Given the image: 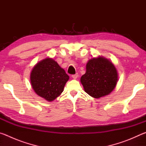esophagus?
Here are the masks:
<instances>
[{"instance_id": "esophagus-1", "label": "esophagus", "mask_w": 146, "mask_h": 146, "mask_svg": "<svg viewBox=\"0 0 146 146\" xmlns=\"http://www.w3.org/2000/svg\"><path fill=\"white\" fill-rule=\"evenodd\" d=\"M78 73H76V74H75V75H72V78H74V79L77 78H78Z\"/></svg>"}]
</instances>
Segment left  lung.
I'll use <instances>...</instances> for the list:
<instances>
[{"label":"left lung","instance_id":"8db88e82","mask_svg":"<svg viewBox=\"0 0 146 146\" xmlns=\"http://www.w3.org/2000/svg\"><path fill=\"white\" fill-rule=\"evenodd\" d=\"M117 81L118 73L114 64L102 56L90 59L86 64V73L80 78L85 92L95 98L110 94Z\"/></svg>","mask_w":146,"mask_h":146}]
</instances>
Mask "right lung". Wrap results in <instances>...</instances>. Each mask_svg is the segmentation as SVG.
I'll return each instance as SVG.
<instances>
[{"instance_id":"obj_1","label":"right lung","mask_w":146,"mask_h":146,"mask_svg":"<svg viewBox=\"0 0 146 146\" xmlns=\"http://www.w3.org/2000/svg\"><path fill=\"white\" fill-rule=\"evenodd\" d=\"M70 78L64 69L51 58H46L34 66L30 74L33 90L49 102L57 98Z\"/></svg>"}]
</instances>
